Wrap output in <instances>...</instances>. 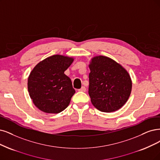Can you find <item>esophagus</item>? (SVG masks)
Here are the masks:
<instances>
[{
    "mask_svg": "<svg viewBox=\"0 0 160 160\" xmlns=\"http://www.w3.org/2000/svg\"><path fill=\"white\" fill-rule=\"evenodd\" d=\"M78 91L85 92L86 91V88L84 86H82V87L80 88V89H79V90H78Z\"/></svg>",
    "mask_w": 160,
    "mask_h": 160,
    "instance_id": "esophagus-1",
    "label": "esophagus"
}]
</instances>
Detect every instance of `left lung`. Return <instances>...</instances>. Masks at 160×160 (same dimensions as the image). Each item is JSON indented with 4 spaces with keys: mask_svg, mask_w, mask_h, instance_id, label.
Instances as JSON below:
<instances>
[{
    "mask_svg": "<svg viewBox=\"0 0 160 160\" xmlns=\"http://www.w3.org/2000/svg\"><path fill=\"white\" fill-rule=\"evenodd\" d=\"M89 90L93 105L111 113L119 110L131 95L132 80L127 70L109 57H93L89 64Z\"/></svg>",
    "mask_w": 160,
    "mask_h": 160,
    "instance_id": "1",
    "label": "left lung"
}]
</instances>
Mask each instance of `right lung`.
Returning <instances> with one entry per match:
<instances>
[{"label":"right lung","mask_w":160,"mask_h":160,"mask_svg":"<svg viewBox=\"0 0 160 160\" xmlns=\"http://www.w3.org/2000/svg\"><path fill=\"white\" fill-rule=\"evenodd\" d=\"M74 60L72 57L54 55L33 68L28 76V89L33 104L40 111L59 113L68 106L75 90L64 71Z\"/></svg>","instance_id":"1"}]
</instances>
